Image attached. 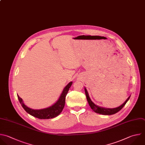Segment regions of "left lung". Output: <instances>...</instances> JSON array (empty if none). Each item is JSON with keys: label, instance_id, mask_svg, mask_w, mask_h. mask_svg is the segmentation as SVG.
Here are the masks:
<instances>
[{"label": "left lung", "instance_id": "obj_1", "mask_svg": "<svg viewBox=\"0 0 145 145\" xmlns=\"http://www.w3.org/2000/svg\"><path fill=\"white\" fill-rule=\"evenodd\" d=\"M84 90H85V93L86 95V97H87V100L88 101V103L91 107V108L96 113H99V114H104V115H111V114H113L116 113L117 112H118V111H120L126 104V103H127V101L129 100V99H130V96L128 97V98L126 99V100L120 106L115 108H103V107H101L99 106L96 105V104H95L92 100H91L88 93L87 92V90L86 89V88H84Z\"/></svg>", "mask_w": 145, "mask_h": 145}]
</instances>
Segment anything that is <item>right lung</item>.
<instances>
[{"mask_svg": "<svg viewBox=\"0 0 145 145\" xmlns=\"http://www.w3.org/2000/svg\"><path fill=\"white\" fill-rule=\"evenodd\" d=\"M72 82H70L63 89L58 100L53 105L41 109H33L25 105L23 99L18 95V99L24 110L31 116L40 119H49L53 118L58 116L62 111L65 104V99L69 90L70 87L72 85Z\"/></svg>", "mask_w": 145, "mask_h": 145, "instance_id": "obj_1", "label": "right lung"}]
</instances>
